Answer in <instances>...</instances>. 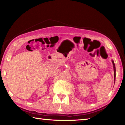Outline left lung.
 Segmentation results:
<instances>
[{
	"label": "left lung",
	"mask_w": 125,
	"mask_h": 125,
	"mask_svg": "<svg viewBox=\"0 0 125 125\" xmlns=\"http://www.w3.org/2000/svg\"><path fill=\"white\" fill-rule=\"evenodd\" d=\"M112 63H113V64L114 65V80L115 82V77H116V69H115V63L114 62V61H112Z\"/></svg>",
	"instance_id": "1"
}]
</instances>
